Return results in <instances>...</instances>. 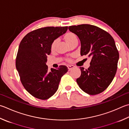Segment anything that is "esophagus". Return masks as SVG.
Segmentation results:
<instances>
[{
    "mask_svg": "<svg viewBox=\"0 0 129 129\" xmlns=\"http://www.w3.org/2000/svg\"><path fill=\"white\" fill-rule=\"evenodd\" d=\"M67 67H68V69H69V71H70V70H71L72 69H74V66L73 65H69L67 66Z\"/></svg>",
    "mask_w": 129,
    "mask_h": 129,
    "instance_id": "obj_1",
    "label": "esophagus"
}]
</instances>
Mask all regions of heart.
Instances as JSON below:
<instances>
[{"instance_id":"1","label":"heart","mask_w":129,"mask_h":129,"mask_svg":"<svg viewBox=\"0 0 129 129\" xmlns=\"http://www.w3.org/2000/svg\"><path fill=\"white\" fill-rule=\"evenodd\" d=\"M64 39L67 42V43L70 45L71 44L74 42L75 41L77 40V36L74 33H73L72 32H68L66 34H65L64 36ZM57 44V40H54L51 45V49L52 50H54L55 47H56Z\"/></svg>"}]
</instances>
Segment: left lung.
<instances>
[{
	"instance_id": "obj_1",
	"label": "left lung",
	"mask_w": 129,
	"mask_h": 129,
	"mask_svg": "<svg viewBox=\"0 0 129 129\" xmlns=\"http://www.w3.org/2000/svg\"><path fill=\"white\" fill-rule=\"evenodd\" d=\"M81 43L80 54L91 57L90 66L76 82L80 89L90 95L102 93L112 81L117 69L119 53L112 36L95 26L83 24L69 27Z\"/></svg>"
}]
</instances>
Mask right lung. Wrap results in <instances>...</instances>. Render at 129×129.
Here are the masks:
<instances>
[{"label": "right lung", "instance_id": "obj_1", "mask_svg": "<svg viewBox=\"0 0 129 129\" xmlns=\"http://www.w3.org/2000/svg\"><path fill=\"white\" fill-rule=\"evenodd\" d=\"M67 29V26L39 28L27 34L19 44L16 69L24 87L36 98L45 100L53 96L62 76L68 71L66 66L49 70L46 64L52 43Z\"/></svg>", "mask_w": 129, "mask_h": 129}]
</instances>
